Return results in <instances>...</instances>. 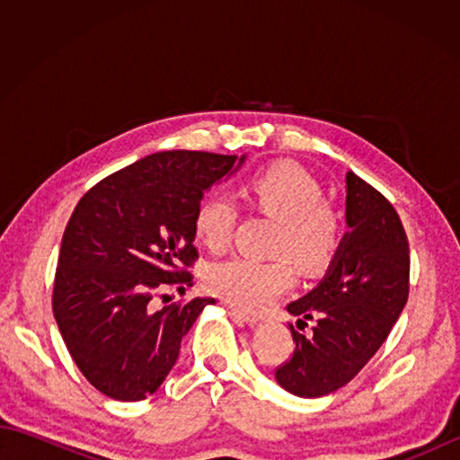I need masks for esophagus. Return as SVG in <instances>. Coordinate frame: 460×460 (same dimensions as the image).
I'll list each match as a JSON object with an SVG mask.
<instances>
[{
	"mask_svg": "<svg viewBox=\"0 0 460 460\" xmlns=\"http://www.w3.org/2000/svg\"><path fill=\"white\" fill-rule=\"evenodd\" d=\"M231 312H233V314H235V316H239L241 320H245V322H249V324H255V322L262 320V316H261V314H257V312L241 310V308H235V306H231Z\"/></svg>",
	"mask_w": 460,
	"mask_h": 460,
	"instance_id": "34e87169",
	"label": "esophagus"
}]
</instances>
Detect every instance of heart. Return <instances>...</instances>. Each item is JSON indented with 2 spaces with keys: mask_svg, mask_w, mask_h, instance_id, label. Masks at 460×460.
I'll return each instance as SVG.
<instances>
[{
  "mask_svg": "<svg viewBox=\"0 0 460 460\" xmlns=\"http://www.w3.org/2000/svg\"><path fill=\"white\" fill-rule=\"evenodd\" d=\"M249 195L257 208L280 223L272 252L275 261L235 257L215 265L208 275L211 292L243 310H262L295 282V267L305 275H320L336 261L344 243V219L324 201L320 181L296 164L269 165L249 180ZM237 208L223 193L203 198L193 215L195 237L211 252L231 245Z\"/></svg>",
  "mask_w": 460,
  "mask_h": 460,
  "instance_id": "obj_1",
  "label": "heart"
}]
</instances>
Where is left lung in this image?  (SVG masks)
I'll return each mask as SVG.
<instances>
[{"label":"left lung","mask_w":460,"mask_h":460,"mask_svg":"<svg viewBox=\"0 0 460 460\" xmlns=\"http://www.w3.org/2000/svg\"><path fill=\"white\" fill-rule=\"evenodd\" d=\"M349 233L328 275L290 302L296 328L314 322L308 336L290 324L295 351L275 369L280 387L298 397H322L344 387L374 358L409 296V243L385 195L346 175Z\"/></svg>","instance_id":"obj_1"}]
</instances>
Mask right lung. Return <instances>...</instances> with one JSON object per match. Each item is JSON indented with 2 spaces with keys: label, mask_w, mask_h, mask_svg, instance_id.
Segmentation results:
<instances>
[{
  "label": "right lung",
  "mask_w": 460,
  "mask_h": 460,
  "mask_svg": "<svg viewBox=\"0 0 460 460\" xmlns=\"http://www.w3.org/2000/svg\"><path fill=\"white\" fill-rule=\"evenodd\" d=\"M235 162L158 152L106 175L76 203L58 252L53 314L76 367L101 394L142 402L158 392L181 338L215 302L152 308L158 290L193 285L195 209Z\"/></svg>",
  "instance_id": "add662e5"
}]
</instances>
